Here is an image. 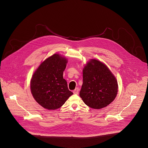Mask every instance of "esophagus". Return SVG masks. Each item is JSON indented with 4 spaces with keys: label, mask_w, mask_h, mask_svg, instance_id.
Returning <instances> with one entry per match:
<instances>
[{
    "label": "esophagus",
    "mask_w": 148,
    "mask_h": 148,
    "mask_svg": "<svg viewBox=\"0 0 148 148\" xmlns=\"http://www.w3.org/2000/svg\"><path fill=\"white\" fill-rule=\"evenodd\" d=\"M79 88H76L75 89V90H74V91H73V93H74V94H78V93H79Z\"/></svg>",
    "instance_id": "1"
}]
</instances>
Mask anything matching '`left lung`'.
Instances as JSON below:
<instances>
[{
    "label": "left lung",
    "mask_w": 148,
    "mask_h": 148,
    "mask_svg": "<svg viewBox=\"0 0 148 148\" xmlns=\"http://www.w3.org/2000/svg\"><path fill=\"white\" fill-rule=\"evenodd\" d=\"M80 97L86 106L99 109L110 104L118 92L116 78L105 64L95 59L85 65Z\"/></svg>",
    "instance_id": "1"
}]
</instances>
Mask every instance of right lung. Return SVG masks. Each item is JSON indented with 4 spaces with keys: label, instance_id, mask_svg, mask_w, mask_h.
Returning <instances> with one entry per match:
<instances>
[{
    "label": "right lung",
    "instance_id": "1",
    "mask_svg": "<svg viewBox=\"0 0 148 148\" xmlns=\"http://www.w3.org/2000/svg\"><path fill=\"white\" fill-rule=\"evenodd\" d=\"M66 63L65 58L54 54L45 60L33 75L31 92L36 102L45 109L60 108L73 94L63 77Z\"/></svg>",
    "mask_w": 148,
    "mask_h": 148
}]
</instances>
